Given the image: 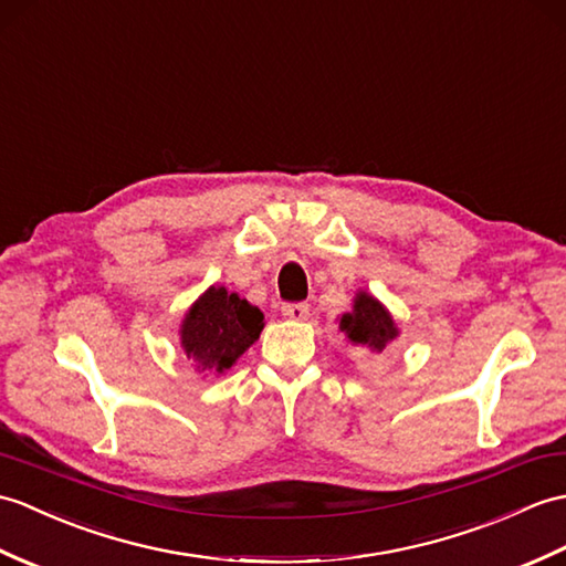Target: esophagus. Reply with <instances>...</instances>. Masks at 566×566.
I'll return each instance as SVG.
<instances>
[{"instance_id":"obj_1","label":"esophagus","mask_w":566,"mask_h":566,"mask_svg":"<svg viewBox=\"0 0 566 566\" xmlns=\"http://www.w3.org/2000/svg\"><path fill=\"white\" fill-rule=\"evenodd\" d=\"M282 315L289 321H306L308 318V304H284Z\"/></svg>"}]
</instances>
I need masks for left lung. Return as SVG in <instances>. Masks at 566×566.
I'll return each mask as SVG.
<instances>
[{"instance_id":"left-lung-1","label":"left lung","mask_w":566,"mask_h":566,"mask_svg":"<svg viewBox=\"0 0 566 566\" xmlns=\"http://www.w3.org/2000/svg\"><path fill=\"white\" fill-rule=\"evenodd\" d=\"M339 331L349 337V343L369 352H384L386 345L398 337L396 321L388 308L366 292L354 296V308L339 318Z\"/></svg>"}]
</instances>
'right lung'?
<instances>
[{
	"mask_svg": "<svg viewBox=\"0 0 566 566\" xmlns=\"http://www.w3.org/2000/svg\"><path fill=\"white\" fill-rule=\"evenodd\" d=\"M265 327V315L227 286H209L180 325V347L200 374H223Z\"/></svg>",
	"mask_w": 566,
	"mask_h": 566,
	"instance_id": "add662e5",
	"label": "right lung"
}]
</instances>
